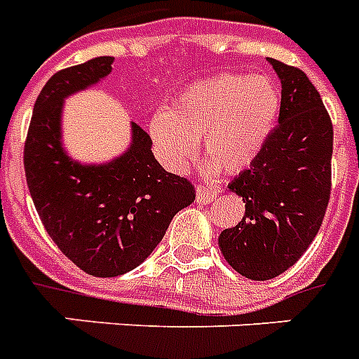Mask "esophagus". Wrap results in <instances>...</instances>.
I'll return each instance as SVG.
<instances>
[{
  "label": "esophagus",
  "mask_w": 359,
  "mask_h": 359,
  "mask_svg": "<svg viewBox=\"0 0 359 359\" xmlns=\"http://www.w3.org/2000/svg\"><path fill=\"white\" fill-rule=\"evenodd\" d=\"M219 190L218 188H208V186L201 184L197 188V203H201V205H208V203H212L216 197H218Z\"/></svg>",
  "instance_id": "esophagus-1"
}]
</instances>
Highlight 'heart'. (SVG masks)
<instances>
[{
    "mask_svg": "<svg viewBox=\"0 0 359 359\" xmlns=\"http://www.w3.org/2000/svg\"><path fill=\"white\" fill-rule=\"evenodd\" d=\"M281 93L266 76L218 74L186 87L149 121V132L163 160L184 168L203 137L212 163L225 169L248 168L272 135Z\"/></svg>",
    "mask_w": 359,
    "mask_h": 359,
    "instance_id": "b5f03b06",
    "label": "heart"
}]
</instances>
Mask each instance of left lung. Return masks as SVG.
Wrapping results in <instances>:
<instances>
[{
  "label": "left lung",
  "instance_id": "obj_1",
  "mask_svg": "<svg viewBox=\"0 0 359 359\" xmlns=\"http://www.w3.org/2000/svg\"><path fill=\"white\" fill-rule=\"evenodd\" d=\"M281 81L279 124L229 190L245 203L238 225L218 238L225 261L244 278H278L317 236L332 190L334 126L306 72L268 57Z\"/></svg>",
  "mask_w": 359,
  "mask_h": 359
}]
</instances>
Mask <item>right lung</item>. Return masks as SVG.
Returning a JSON list of instances; mask_svg holds the SVG:
<instances>
[{"mask_svg": "<svg viewBox=\"0 0 359 359\" xmlns=\"http://www.w3.org/2000/svg\"><path fill=\"white\" fill-rule=\"evenodd\" d=\"M114 57L89 59L55 72L42 87L24 147L31 199L44 229L83 272L115 278L140 266L171 219L196 199L188 179L168 173L152 154L151 135L132 123V143L106 163H80L61 143L63 100L97 86Z\"/></svg>", "mask_w": 359, "mask_h": 359, "instance_id": "add662e5", "label": "right lung"}]
</instances>
